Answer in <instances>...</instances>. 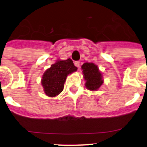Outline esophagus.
<instances>
[{
  "label": "esophagus",
  "mask_w": 147,
  "mask_h": 147,
  "mask_svg": "<svg viewBox=\"0 0 147 147\" xmlns=\"http://www.w3.org/2000/svg\"><path fill=\"white\" fill-rule=\"evenodd\" d=\"M74 65H75V66H76L77 67H79L80 66V61H76V62H74Z\"/></svg>",
  "instance_id": "esophagus-1"
}]
</instances>
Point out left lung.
<instances>
[{
  "mask_svg": "<svg viewBox=\"0 0 147 147\" xmlns=\"http://www.w3.org/2000/svg\"><path fill=\"white\" fill-rule=\"evenodd\" d=\"M83 77L86 81L85 87L90 90H97L103 84L102 74L96 65L92 62H85L82 65Z\"/></svg>",
  "mask_w": 147,
  "mask_h": 147,
  "instance_id": "8db88e82",
  "label": "left lung"
}]
</instances>
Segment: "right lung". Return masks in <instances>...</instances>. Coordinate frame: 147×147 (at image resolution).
I'll return each instance as SVG.
<instances>
[{"label":"right lung","instance_id":"1","mask_svg":"<svg viewBox=\"0 0 147 147\" xmlns=\"http://www.w3.org/2000/svg\"><path fill=\"white\" fill-rule=\"evenodd\" d=\"M76 71L77 67L70 58L66 60L58 59L42 76L41 84L45 95L49 97L58 96L63 90L67 75Z\"/></svg>","mask_w":147,"mask_h":147}]
</instances>
